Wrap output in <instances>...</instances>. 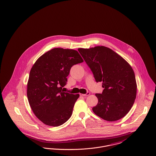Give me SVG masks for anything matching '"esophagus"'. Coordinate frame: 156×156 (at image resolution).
<instances>
[{
  "mask_svg": "<svg viewBox=\"0 0 156 156\" xmlns=\"http://www.w3.org/2000/svg\"><path fill=\"white\" fill-rule=\"evenodd\" d=\"M80 96H89L90 94L89 92H87L86 94H80Z\"/></svg>",
  "mask_w": 156,
  "mask_h": 156,
  "instance_id": "esophagus-1",
  "label": "esophagus"
}]
</instances>
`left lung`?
I'll list each match as a JSON object with an SVG mask.
<instances>
[{
	"label": "left lung",
	"mask_w": 156,
	"mask_h": 156,
	"mask_svg": "<svg viewBox=\"0 0 156 156\" xmlns=\"http://www.w3.org/2000/svg\"><path fill=\"white\" fill-rule=\"evenodd\" d=\"M78 51L91 69L97 82H102V94H95L98 103L94 113L113 122L127 114L134 103L137 86L132 67L109 48L96 46Z\"/></svg>",
	"instance_id": "8db88e82"
}]
</instances>
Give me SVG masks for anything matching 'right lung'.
I'll use <instances>...</instances> for the list:
<instances>
[{
	"mask_svg": "<svg viewBox=\"0 0 156 156\" xmlns=\"http://www.w3.org/2000/svg\"><path fill=\"white\" fill-rule=\"evenodd\" d=\"M83 62L78 51L55 48L39 57L32 67L27 97L35 115L44 124L58 126L72 116L79 94L64 92L73 65Z\"/></svg>",
	"mask_w": 156,
	"mask_h": 156,
	"instance_id": "obj_1",
	"label": "right lung"
}]
</instances>
